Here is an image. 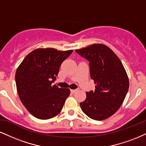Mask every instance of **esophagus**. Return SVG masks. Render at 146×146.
Segmentation results:
<instances>
[{
  "label": "esophagus",
  "instance_id": "1",
  "mask_svg": "<svg viewBox=\"0 0 146 146\" xmlns=\"http://www.w3.org/2000/svg\"><path fill=\"white\" fill-rule=\"evenodd\" d=\"M78 89H71L70 90V92H71L72 93H76V91H78Z\"/></svg>",
  "mask_w": 146,
  "mask_h": 146
}]
</instances>
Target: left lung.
<instances>
[{
	"mask_svg": "<svg viewBox=\"0 0 146 146\" xmlns=\"http://www.w3.org/2000/svg\"><path fill=\"white\" fill-rule=\"evenodd\" d=\"M89 62L90 75L94 80V91L87 92L80 104L82 111L89 118L103 120L120 108L128 91L129 78L121 61L105 44H93L76 50Z\"/></svg>",
	"mask_w": 146,
	"mask_h": 146,
	"instance_id": "obj_1",
	"label": "left lung"
}]
</instances>
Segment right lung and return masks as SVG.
<instances>
[{
    "mask_svg": "<svg viewBox=\"0 0 146 146\" xmlns=\"http://www.w3.org/2000/svg\"><path fill=\"white\" fill-rule=\"evenodd\" d=\"M72 52L53 48H36L17 68L15 82L19 99L36 118L49 119L62 110L70 89L51 84L56 79L61 64Z\"/></svg>",
    "mask_w": 146,
    "mask_h": 146,
    "instance_id": "add662e5",
    "label": "right lung"
}]
</instances>
